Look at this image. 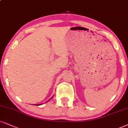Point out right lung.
<instances>
[{"label": "right lung", "mask_w": 128, "mask_h": 128, "mask_svg": "<svg viewBox=\"0 0 128 128\" xmlns=\"http://www.w3.org/2000/svg\"><path fill=\"white\" fill-rule=\"evenodd\" d=\"M51 98H50V99H51ZM47 102H48V101H47ZM36 105H37V104H36ZM37 105L39 106V105H40V104H37Z\"/></svg>", "instance_id": "add662e5"}]
</instances>
